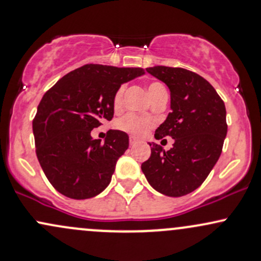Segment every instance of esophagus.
<instances>
[{
  "label": "esophagus",
  "mask_w": 261,
  "mask_h": 261,
  "mask_svg": "<svg viewBox=\"0 0 261 261\" xmlns=\"http://www.w3.org/2000/svg\"><path fill=\"white\" fill-rule=\"evenodd\" d=\"M136 143H138V139H137V138H134V137H129V144L130 145H134V144H136Z\"/></svg>",
  "instance_id": "obj_1"
}]
</instances>
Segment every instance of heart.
I'll list each match as a JSON object with an SVG mask.
<instances>
[{
    "instance_id": "heart-1",
    "label": "heart",
    "mask_w": 261,
    "mask_h": 261,
    "mask_svg": "<svg viewBox=\"0 0 261 261\" xmlns=\"http://www.w3.org/2000/svg\"><path fill=\"white\" fill-rule=\"evenodd\" d=\"M124 86H120L116 91L113 96V107L114 109H119L122 107L123 96H124ZM148 92L152 100H155L156 98L162 96H168L167 88H165L163 83L161 82H150L148 86ZM153 127V120L149 118H143V117L136 116V114H127L123 118H120L117 122V128L123 132L132 134L136 137H142L147 133L150 128Z\"/></svg>"
}]
</instances>
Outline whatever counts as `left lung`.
<instances>
[{
	"mask_svg": "<svg viewBox=\"0 0 261 261\" xmlns=\"http://www.w3.org/2000/svg\"><path fill=\"white\" fill-rule=\"evenodd\" d=\"M147 72L170 91L172 112L154 137H172L174 144L165 152L149 143L152 153L142 172L156 192L183 197L203 184L219 159L228 132L225 105L214 87L194 72L165 66Z\"/></svg>",
	"mask_w": 261,
	"mask_h": 261,
	"instance_id": "obj_1",
	"label": "left lung"
}]
</instances>
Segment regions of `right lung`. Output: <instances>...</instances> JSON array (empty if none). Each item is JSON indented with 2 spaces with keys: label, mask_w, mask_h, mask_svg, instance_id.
Masks as SVG:
<instances>
[{
  "label": "right lung",
  "mask_w": 261,
  "mask_h": 261,
  "mask_svg": "<svg viewBox=\"0 0 261 261\" xmlns=\"http://www.w3.org/2000/svg\"><path fill=\"white\" fill-rule=\"evenodd\" d=\"M144 74L143 68L85 64L44 93L32 122L36 154L49 183L72 199L96 197L111 183L116 163L129 145L128 134L107 132L105 142L91 130L113 118L120 85Z\"/></svg>",
  "instance_id": "1"
}]
</instances>
